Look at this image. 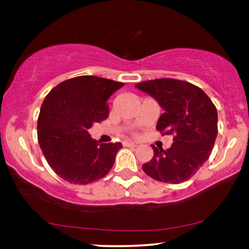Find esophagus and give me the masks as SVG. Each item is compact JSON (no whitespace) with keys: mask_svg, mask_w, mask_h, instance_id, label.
Here are the masks:
<instances>
[{"mask_svg":"<svg viewBox=\"0 0 249 249\" xmlns=\"http://www.w3.org/2000/svg\"><path fill=\"white\" fill-rule=\"evenodd\" d=\"M124 146H127V147H136L137 144H135L132 142H124Z\"/></svg>","mask_w":249,"mask_h":249,"instance_id":"1","label":"esophagus"}]
</instances>
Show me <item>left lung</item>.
Returning <instances> with one entry per match:
<instances>
[{"label":"left lung","mask_w":249,"mask_h":249,"mask_svg":"<svg viewBox=\"0 0 249 249\" xmlns=\"http://www.w3.org/2000/svg\"><path fill=\"white\" fill-rule=\"evenodd\" d=\"M158 101L164 113L156 129L173 135L168 149L152 145L154 156L142 164L151 178L161 182L181 183L209 160L217 136V111L211 98L195 85L162 78L135 85Z\"/></svg>","instance_id":"1"}]
</instances>
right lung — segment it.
I'll use <instances>...</instances> for the list:
<instances>
[{"instance_id": "1", "label": "right lung", "mask_w": 249, "mask_h": 249, "mask_svg": "<svg viewBox=\"0 0 249 249\" xmlns=\"http://www.w3.org/2000/svg\"><path fill=\"white\" fill-rule=\"evenodd\" d=\"M124 83L95 76L64 80L46 95L37 138L51 169L70 183L87 185L107 176L121 142L100 144L88 129L108 117L107 100Z\"/></svg>"}]
</instances>
